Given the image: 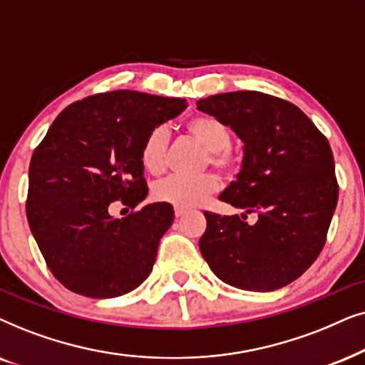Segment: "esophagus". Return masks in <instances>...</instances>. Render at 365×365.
Wrapping results in <instances>:
<instances>
[{"mask_svg": "<svg viewBox=\"0 0 365 365\" xmlns=\"http://www.w3.org/2000/svg\"><path fill=\"white\" fill-rule=\"evenodd\" d=\"M183 213H185V208H182V207H175V217H182Z\"/></svg>", "mask_w": 365, "mask_h": 365, "instance_id": "1", "label": "esophagus"}]
</instances>
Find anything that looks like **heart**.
<instances>
[{
	"mask_svg": "<svg viewBox=\"0 0 365 365\" xmlns=\"http://www.w3.org/2000/svg\"><path fill=\"white\" fill-rule=\"evenodd\" d=\"M185 130L198 145L207 150V167L210 165L222 175H230L239 168V157L230 147L232 132L225 121L212 115H197L187 121ZM168 142V132L163 126H157L145 137L140 148V162L145 172L162 175L167 170ZM217 188V178L210 173L197 178L173 175L155 185L153 195L160 202L190 208L205 202L212 193H215Z\"/></svg>",
	"mask_w": 365,
	"mask_h": 365,
	"instance_id": "heart-1",
	"label": "heart"
}]
</instances>
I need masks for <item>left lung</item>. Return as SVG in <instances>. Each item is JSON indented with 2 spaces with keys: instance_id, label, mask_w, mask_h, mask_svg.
I'll return each mask as SVG.
<instances>
[{
  "instance_id": "left-lung-1",
  "label": "left lung",
  "mask_w": 365,
  "mask_h": 365,
  "mask_svg": "<svg viewBox=\"0 0 365 365\" xmlns=\"http://www.w3.org/2000/svg\"><path fill=\"white\" fill-rule=\"evenodd\" d=\"M244 140V163L220 200L240 215L203 212L200 252L218 279L242 290L269 292L299 279L322 252L339 198L325 135L287 100L232 91L197 101ZM249 212L259 217L254 226Z\"/></svg>"
}]
</instances>
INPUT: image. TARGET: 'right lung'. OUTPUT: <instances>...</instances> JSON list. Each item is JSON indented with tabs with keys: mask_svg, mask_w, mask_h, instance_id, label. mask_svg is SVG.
<instances>
[{
	"mask_svg": "<svg viewBox=\"0 0 365 365\" xmlns=\"http://www.w3.org/2000/svg\"><path fill=\"white\" fill-rule=\"evenodd\" d=\"M185 106L182 98L132 90L96 93L66 106L35 148L28 223L48 269L68 290L111 299L150 275L173 208L160 202L133 210L148 193L140 148ZM115 202L133 212L113 219Z\"/></svg>",
	"mask_w": 365,
	"mask_h": 365,
	"instance_id": "obj_1",
	"label": "right lung"
}]
</instances>
